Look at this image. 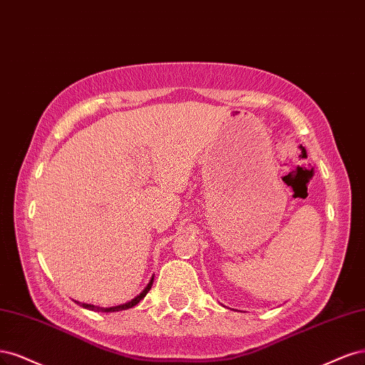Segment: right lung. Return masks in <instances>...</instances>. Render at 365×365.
<instances>
[{"mask_svg":"<svg viewBox=\"0 0 365 365\" xmlns=\"http://www.w3.org/2000/svg\"><path fill=\"white\" fill-rule=\"evenodd\" d=\"M151 285H153V277H151V280L148 282V285L145 287V289L139 294V296H136L133 300H130V302H127V303H124V304H118V307H112V308H100V307H93V304H88V303H78L80 307H83V308H86V309H91V311H98V312H116V311H124V309H128V308H133L135 304H138L140 300H143L145 296H147V292L150 291V288H151Z\"/></svg>","mask_w":365,"mask_h":365,"instance_id":"obj_1","label":"right lung"}]
</instances>
